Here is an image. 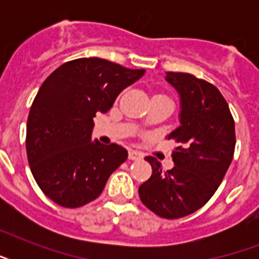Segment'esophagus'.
Returning <instances> with one entry per match:
<instances>
[{
    "label": "esophagus",
    "mask_w": 259,
    "mask_h": 259,
    "mask_svg": "<svg viewBox=\"0 0 259 259\" xmlns=\"http://www.w3.org/2000/svg\"><path fill=\"white\" fill-rule=\"evenodd\" d=\"M142 157H144V156H142L141 152H138V150H129L130 160H133V161H138V160H141Z\"/></svg>",
    "instance_id": "esophagus-1"
}]
</instances>
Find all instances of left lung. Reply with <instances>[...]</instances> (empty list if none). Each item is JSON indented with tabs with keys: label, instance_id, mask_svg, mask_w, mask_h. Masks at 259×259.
<instances>
[{
	"label": "left lung",
	"instance_id": "1",
	"mask_svg": "<svg viewBox=\"0 0 259 259\" xmlns=\"http://www.w3.org/2000/svg\"><path fill=\"white\" fill-rule=\"evenodd\" d=\"M165 80L180 97V126L166 136L179 142L172 154L175 166L164 172L157 158L148 156L152 176L138 195L156 215L177 219L201 208L221 185L233 161L235 123L211 83L184 72H166Z\"/></svg>",
	"mask_w": 259,
	"mask_h": 259
}]
</instances>
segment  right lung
I'll list each match as a JSON object with an SVG mask.
<instances>
[{"label": "right lung", "mask_w": 259, "mask_h": 259, "mask_svg": "<svg viewBox=\"0 0 259 259\" xmlns=\"http://www.w3.org/2000/svg\"><path fill=\"white\" fill-rule=\"evenodd\" d=\"M145 70L99 58L71 60L44 80L26 123V154L34 180L56 204L76 208L95 200L127 158L121 145L93 141V118L107 113Z\"/></svg>", "instance_id": "add662e5"}]
</instances>
